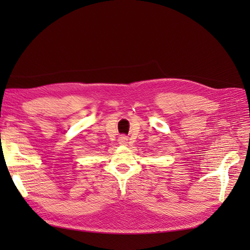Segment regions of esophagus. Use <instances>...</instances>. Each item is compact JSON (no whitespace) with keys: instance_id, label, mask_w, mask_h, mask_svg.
I'll return each instance as SVG.
<instances>
[{"instance_id":"1","label":"esophagus","mask_w":250,"mask_h":250,"mask_svg":"<svg viewBox=\"0 0 250 250\" xmlns=\"http://www.w3.org/2000/svg\"><path fill=\"white\" fill-rule=\"evenodd\" d=\"M128 143V137H125V135H122L119 137V144L121 145H125Z\"/></svg>"}]
</instances>
